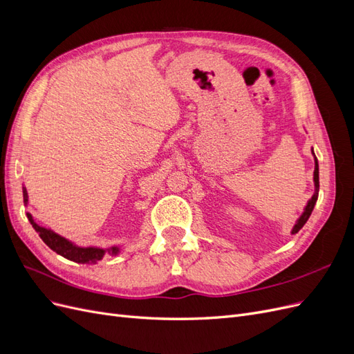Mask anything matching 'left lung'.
<instances>
[{
  "label": "left lung",
  "mask_w": 354,
  "mask_h": 354,
  "mask_svg": "<svg viewBox=\"0 0 354 354\" xmlns=\"http://www.w3.org/2000/svg\"><path fill=\"white\" fill-rule=\"evenodd\" d=\"M312 153H313V156H315V173H313L315 194H313V196H312V198L308 199V202L306 203V207H304L303 214H301V216H299V217H298V220L295 221L294 227H292V230H291V233H292V234L298 233V232H299V229H301V227L304 226V224H306V221L308 220V217L312 216V211H313V208H315V205H316L317 195H319V164H317V158H316V155H315V152H313V149H312Z\"/></svg>",
  "instance_id": "1"
}]
</instances>
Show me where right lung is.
Segmentation results:
<instances>
[{
	"mask_svg": "<svg viewBox=\"0 0 354 354\" xmlns=\"http://www.w3.org/2000/svg\"><path fill=\"white\" fill-rule=\"evenodd\" d=\"M24 202L25 205H28V192L26 187H24ZM26 217L29 223L32 224V227L35 229V232L39 234V238L44 241V243L51 248L59 255L65 257V259L75 261V263H81V264H95L100 261L104 254L108 252L111 255H118L121 251V246H111V248H97V246H80L77 243H73L72 241L60 236L59 233L53 232L51 229L42 227L39 224L35 223L34 217H32L30 212H26Z\"/></svg>",
	"mask_w": 354,
	"mask_h": 354,
	"instance_id": "right-lung-1",
	"label": "right lung"
}]
</instances>
